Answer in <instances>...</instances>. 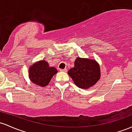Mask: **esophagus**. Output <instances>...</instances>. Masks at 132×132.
I'll list each match as a JSON object with an SVG mask.
<instances>
[{
    "label": "esophagus",
    "mask_w": 132,
    "mask_h": 132,
    "mask_svg": "<svg viewBox=\"0 0 132 132\" xmlns=\"http://www.w3.org/2000/svg\"><path fill=\"white\" fill-rule=\"evenodd\" d=\"M60 72H66L67 71V70L66 69H60Z\"/></svg>",
    "instance_id": "1"
}]
</instances>
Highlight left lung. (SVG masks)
I'll return each instance as SVG.
<instances>
[{
  "instance_id": "left-lung-1",
  "label": "left lung",
  "mask_w": 132,
  "mask_h": 132,
  "mask_svg": "<svg viewBox=\"0 0 132 132\" xmlns=\"http://www.w3.org/2000/svg\"><path fill=\"white\" fill-rule=\"evenodd\" d=\"M68 74L78 87L87 89L100 78V65L94 59L77 57L74 62V67L68 71Z\"/></svg>"
}]
</instances>
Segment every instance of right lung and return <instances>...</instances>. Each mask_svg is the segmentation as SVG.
<instances>
[{
  "mask_svg": "<svg viewBox=\"0 0 132 132\" xmlns=\"http://www.w3.org/2000/svg\"><path fill=\"white\" fill-rule=\"evenodd\" d=\"M57 72L54 67H50L48 62L42 60L29 67V77L34 84L44 87L49 84L52 77Z\"/></svg>",
  "mask_w": 132,
  "mask_h": 132,
  "instance_id": "right-lung-1",
  "label": "right lung"
}]
</instances>
